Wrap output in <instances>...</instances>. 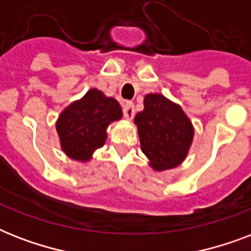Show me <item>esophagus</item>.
<instances>
[{
	"mask_svg": "<svg viewBox=\"0 0 251 251\" xmlns=\"http://www.w3.org/2000/svg\"><path fill=\"white\" fill-rule=\"evenodd\" d=\"M135 114V109H134L133 102H125L124 104V116L126 120H131Z\"/></svg>",
	"mask_w": 251,
	"mask_h": 251,
	"instance_id": "esophagus-1",
	"label": "esophagus"
}]
</instances>
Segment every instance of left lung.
Returning <instances> with one entry per match:
<instances>
[{
    "label": "left lung",
    "instance_id": "1",
    "mask_svg": "<svg viewBox=\"0 0 251 251\" xmlns=\"http://www.w3.org/2000/svg\"><path fill=\"white\" fill-rule=\"evenodd\" d=\"M141 149L155 171H167L185 160L194 127L182 108L160 94L145 98V109L134 118Z\"/></svg>",
    "mask_w": 251,
    "mask_h": 251
}]
</instances>
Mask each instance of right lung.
Masks as SVG:
<instances>
[{
	"mask_svg": "<svg viewBox=\"0 0 251 251\" xmlns=\"http://www.w3.org/2000/svg\"><path fill=\"white\" fill-rule=\"evenodd\" d=\"M122 117V109L113 98L92 88L80 100L62 110L56 124L61 147L69 157L87 161L95 150L104 146L106 127Z\"/></svg>",
	"mask_w": 251,
	"mask_h": 251,
	"instance_id": "obj_1",
	"label": "right lung"
}]
</instances>
